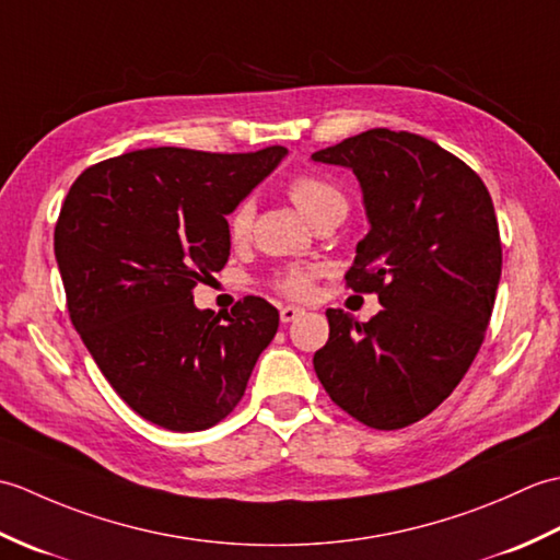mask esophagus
Segmentation results:
<instances>
[{
	"mask_svg": "<svg viewBox=\"0 0 560 560\" xmlns=\"http://www.w3.org/2000/svg\"><path fill=\"white\" fill-rule=\"evenodd\" d=\"M279 315H281V323L289 325V323H295V319L303 315V311H301V307H295V305H283Z\"/></svg>",
	"mask_w": 560,
	"mask_h": 560,
	"instance_id": "obj_1",
	"label": "esophagus"
}]
</instances>
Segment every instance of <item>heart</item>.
Listing matches in <instances>:
<instances>
[{
    "label": "heart",
    "instance_id": "b5f03b06",
    "mask_svg": "<svg viewBox=\"0 0 560 560\" xmlns=\"http://www.w3.org/2000/svg\"><path fill=\"white\" fill-rule=\"evenodd\" d=\"M289 195L293 199V205L305 213V219L311 223L317 221L319 217H325V213H331V211L347 213V209H349V199L341 192V187L319 173L295 175L289 183ZM253 221H255V201L253 199L237 201L229 217L231 241L245 243L249 231H253ZM313 281H315L313 269L289 267V269H281L273 273L271 287L279 293L289 295V299L303 301L313 293Z\"/></svg>",
    "mask_w": 560,
    "mask_h": 560
}]
</instances>
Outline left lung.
Wrapping results in <instances>:
<instances>
[{"label": "left lung", "mask_w": 560, "mask_h": 560, "mask_svg": "<svg viewBox=\"0 0 560 560\" xmlns=\"http://www.w3.org/2000/svg\"><path fill=\"white\" fill-rule=\"evenodd\" d=\"M313 161L359 177L371 233L347 287L383 305L368 323L329 307L315 373L355 421L397 431L440 407L481 349L503 267L493 201L467 163L411 132L368 129Z\"/></svg>", "instance_id": "obj_1"}]
</instances>
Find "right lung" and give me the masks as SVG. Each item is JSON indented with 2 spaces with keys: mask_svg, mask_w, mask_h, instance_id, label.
I'll return each mask as SVG.
<instances>
[{
  "mask_svg": "<svg viewBox=\"0 0 560 560\" xmlns=\"http://www.w3.org/2000/svg\"><path fill=\"white\" fill-rule=\"evenodd\" d=\"M287 156L141 149L83 171L59 211L55 257L67 311L105 380L141 419L205 431L243 399L279 311L245 295L197 311L195 287L231 255L229 221Z\"/></svg>",
  "mask_w": 560,
  "mask_h": 560,
  "instance_id": "1",
  "label": "right lung"
}]
</instances>
